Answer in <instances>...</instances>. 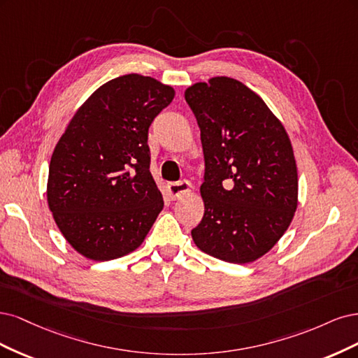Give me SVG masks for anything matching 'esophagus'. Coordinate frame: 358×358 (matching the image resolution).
Returning a JSON list of instances; mask_svg holds the SVG:
<instances>
[{"label": "esophagus", "mask_w": 358, "mask_h": 358, "mask_svg": "<svg viewBox=\"0 0 358 358\" xmlns=\"http://www.w3.org/2000/svg\"><path fill=\"white\" fill-rule=\"evenodd\" d=\"M190 190H192V184L186 180L168 182V186H166V192H168V196L171 199H180L182 194H186Z\"/></svg>", "instance_id": "34e87169"}]
</instances>
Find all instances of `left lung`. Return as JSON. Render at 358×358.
Returning <instances> with one entry per match:
<instances>
[{"label": "left lung", "instance_id": "obj_1", "mask_svg": "<svg viewBox=\"0 0 358 358\" xmlns=\"http://www.w3.org/2000/svg\"><path fill=\"white\" fill-rule=\"evenodd\" d=\"M201 129L205 176L196 247L251 263L280 241L297 208V168L282 123L244 83L213 77L184 92Z\"/></svg>", "mask_w": 358, "mask_h": 358}]
</instances>
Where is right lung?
Here are the masks:
<instances>
[{"label": "right lung", "mask_w": 358, "mask_h": 358, "mask_svg": "<svg viewBox=\"0 0 358 358\" xmlns=\"http://www.w3.org/2000/svg\"><path fill=\"white\" fill-rule=\"evenodd\" d=\"M174 95L153 77L113 78L86 99L57 141L48 202L82 256L106 262L129 255L162 211L147 140L150 124Z\"/></svg>", "instance_id": "right-lung-1"}]
</instances>
